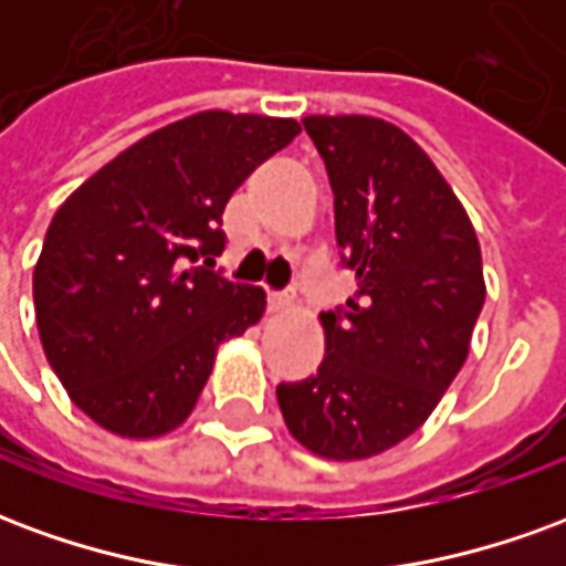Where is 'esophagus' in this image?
<instances>
[{"label":"esophagus","instance_id":"1","mask_svg":"<svg viewBox=\"0 0 566 566\" xmlns=\"http://www.w3.org/2000/svg\"><path fill=\"white\" fill-rule=\"evenodd\" d=\"M266 303H270L272 315H282V312H287V308H291V296H287V294H270V300H266Z\"/></svg>","mask_w":566,"mask_h":566}]
</instances>
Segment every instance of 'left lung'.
<instances>
[{
  "instance_id": "obj_1",
  "label": "left lung",
  "mask_w": 566,
  "mask_h": 566,
  "mask_svg": "<svg viewBox=\"0 0 566 566\" xmlns=\"http://www.w3.org/2000/svg\"><path fill=\"white\" fill-rule=\"evenodd\" d=\"M333 187L336 245L357 294L321 315L315 376L279 385L291 437L327 461H364L412 437L470 355L482 248L421 145L369 115H308Z\"/></svg>"
}]
</instances>
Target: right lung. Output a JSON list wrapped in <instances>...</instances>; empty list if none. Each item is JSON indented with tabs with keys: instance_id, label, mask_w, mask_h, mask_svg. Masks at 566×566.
Listing matches in <instances>:
<instances>
[{
	"instance_id": "add662e5",
	"label": "right lung",
	"mask_w": 566,
	"mask_h": 566,
	"mask_svg": "<svg viewBox=\"0 0 566 566\" xmlns=\"http://www.w3.org/2000/svg\"><path fill=\"white\" fill-rule=\"evenodd\" d=\"M294 136V117L197 112L120 150L56 209L32 272L35 324L56 379L103 430L172 433L218 345L263 318L266 294L211 266L227 199Z\"/></svg>"
}]
</instances>
